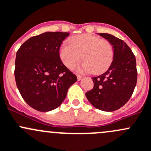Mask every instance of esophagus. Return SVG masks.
Returning <instances> with one entry per match:
<instances>
[{
	"mask_svg": "<svg viewBox=\"0 0 151 151\" xmlns=\"http://www.w3.org/2000/svg\"><path fill=\"white\" fill-rule=\"evenodd\" d=\"M81 78H82V76H80V75H77V79H78V81H81Z\"/></svg>",
	"mask_w": 151,
	"mask_h": 151,
	"instance_id": "34e87169",
	"label": "esophagus"
}]
</instances>
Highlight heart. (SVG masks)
I'll use <instances>...</instances> for the list:
<instances>
[{"instance_id":"1","label":"heart","mask_w":151,"mask_h":151,"mask_svg":"<svg viewBox=\"0 0 151 151\" xmlns=\"http://www.w3.org/2000/svg\"><path fill=\"white\" fill-rule=\"evenodd\" d=\"M60 59L66 68L72 69L82 58L84 61L78 70L101 73L106 70L113 58V49L109 41L90 34L72 37L59 50Z\"/></svg>"}]
</instances>
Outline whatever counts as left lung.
Instances as JSON below:
<instances>
[{
	"label": "left lung",
	"mask_w": 151,
	"mask_h": 151,
	"mask_svg": "<svg viewBox=\"0 0 151 151\" xmlns=\"http://www.w3.org/2000/svg\"><path fill=\"white\" fill-rule=\"evenodd\" d=\"M98 35L113 46V60L108 70L92 78L94 87L86 97L94 108L112 112L124 106L132 95L137 80L136 59L124 41L108 33Z\"/></svg>",
	"instance_id": "1"
}]
</instances>
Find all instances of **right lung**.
Returning a JSON list of instances; mask_svg holds the SVG:
<instances>
[{"mask_svg":"<svg viewBox=\"0 0 151 151\" xmlns=\"http://www.w3.org/2000/svg\"><path fill=\"white\" fill-rule=\"evenodd\" d=\"M69 32H46L20 46L15 60V80L22 97L35 110L58 108L77 77L63 65L59 50Z\"/></svg>","mask_w":151,"mask_h":151,"instance_id":"right-lung-1","label":"right lung"}]
</instances>
